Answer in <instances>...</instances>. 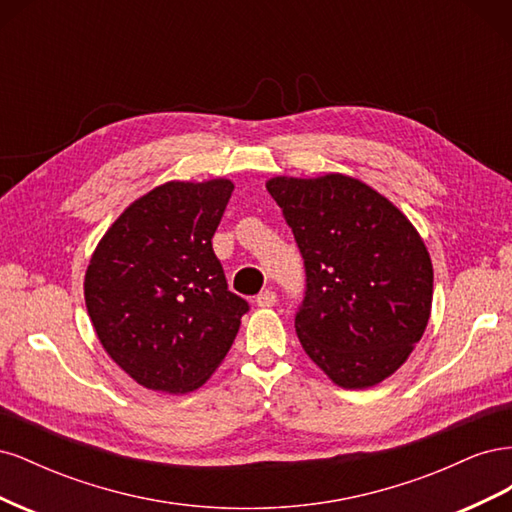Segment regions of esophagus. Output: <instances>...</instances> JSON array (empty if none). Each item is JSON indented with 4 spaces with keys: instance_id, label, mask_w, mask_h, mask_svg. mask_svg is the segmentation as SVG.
<instances>
[{
    "instance_id": "obj_1",
    "label": "esophagus",
    "mask_w": 512,
    "mask_h": 512,
    "mask_svg": "<svg viewBox=\"0 0 512 512\" xmlns=\"http://www.w3.org/2000/svg\"><path fill=\"white\" fill-rule=\"evenodd\" d=\"M275 303H277V294H275L273 290L260 292L258 297H256V305H258V307H273Z\"/></svg>"
}]
</instances>
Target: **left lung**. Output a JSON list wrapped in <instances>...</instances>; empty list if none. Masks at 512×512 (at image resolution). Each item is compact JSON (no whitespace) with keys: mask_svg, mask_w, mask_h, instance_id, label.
I'll return each instance as SVG.
<instances>
[{"mask_svg":"<svg viewBox=\"0 0 512 512\" xmlns=\"http://www.w3.org/2000/svg\"><path fill=\"white\" fill-rule=\"evenodd\" d=\"M267 190L305 260L299 342L342 389L393 376L421 342L433 267L412 222L367 183L329 173L273 177Z\"/></svg>","mask_w":512,"mask_h":512,"instance_id":"1","label":"left lung"}]
</instances>
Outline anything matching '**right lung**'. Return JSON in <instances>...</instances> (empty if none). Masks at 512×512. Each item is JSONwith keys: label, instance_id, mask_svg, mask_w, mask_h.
Masks as SVG:
<instances>
[{"label": "right lung", "instance_id": "add662e5", "mask_svg": "<svg viewBox=\"0 0 512 512\" xmlns=\"http://www.w3.org/2000/svg\"><path fill=\"white\" fill-rule=\"evenodd\" d=\"M232 190L222 177L162 183L91 254L87 314L106 354L145 389L196 391L239 333L247 303L228 290L211 245Z\"/></svg>", "mask_w": 512, "mask_h": 512}]
</instances>
